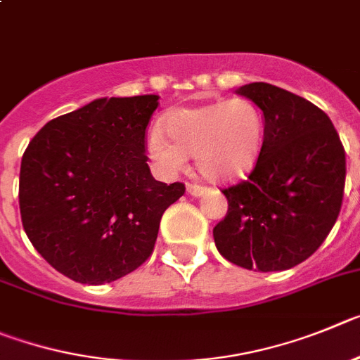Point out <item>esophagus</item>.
Masks as SVG:
<instances>
[{
    "instance_id": "obj_1",
    "label": "esophagus",
    "mask_w": 360,
    "mask_h": 360,
    "mask_svg": "<svg viewBox=\"0 0 360 360\" xmlns=\"http://www.w3.org/2000/svg\"><path fill=\"white\" fill-rule=\"evenodd\" d=\"M186 192L193 197H199V195H202V193H206V188L200 186V184H195V183H188Z\"/></svg>"
}]
</instances>
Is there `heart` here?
<instances>
[{
    "label": "heart",
    "instance_id": "obj_1",
    "mask_svg": "<svg viewBox=\"0 0 360 360\" xmlns=\"http://www.w3.org/2000/svg\"><path fill=\"white\" fill-rule=\"evenodd\" d=\"M163 134L152 132L148 152L165 172H179L197 158L206 179L226 183L248 176L262 154L265 122L248 98L220 100L202 108L177 109L165 118Z\"/></svg>",
    "mask_w": 360,
    "mask_h": 360
}]
</instances>
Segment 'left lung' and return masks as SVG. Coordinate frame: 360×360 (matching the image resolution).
<instances>
[{
    "instance_id": "left-lung-1",
    "label": "left lung",
    "mask_w": 360,
    "mask_h": 360,
    "mask_svg": "<svg viewBox=\"0 0 360 360\" xmlns=\"http://www.w3.org/2000/svg\"><path fill=\"white\" fill-rule=\"evenodd\" d=\"M264 112L265 138L248 179L222 190L219 252L249 271H285L312 257L342 206L346 154L332 120L309 100L252 82L238 89Z\"/></svg>"
}]
</instances>
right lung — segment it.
Wrapping results in <instances>:
<instances>
[{
	"label": "right lung",
	"instance_id": "1",
	"mask_svg": "<svg viewBox=\"0 0 360 360\" xmlns=\"http://www.w3.org/2000/svg\"><path fill=\"white\" fill-rule=\"evenodd\" d=\"M158 95L98 98L50 120L19 172V210L32 245L53 269L87 285L111 283L154 251L165 210L184 193L147 161Z\"/></svg>",
	"mask_w": 360,
	"mask_h": 360
}]
</instances>
